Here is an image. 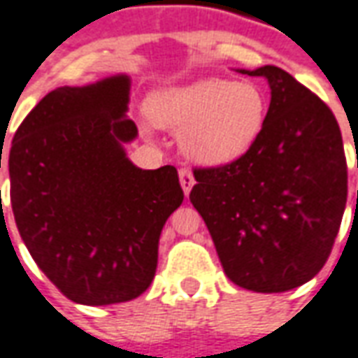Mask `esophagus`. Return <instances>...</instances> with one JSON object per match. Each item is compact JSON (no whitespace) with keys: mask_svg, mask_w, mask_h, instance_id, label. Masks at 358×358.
I'll return each mask as SVG.
<instances>
[{"mask_svg":"<svg viewBox=\"0 0 358 358\" xmlns=\"http://www.w3.org/2000/svg\"><path fill=\"white\" fill-rule=\"evenodd\" d=\"M180 184H182V189H184V194L189 196V192H192V187L196 184V180H194V174L192 171H187V169H180Z\"/></svg>","mask_w":358,"mask_h":358,"instance_id":"esophagus-1","label":"esophagus"}]
</instances>
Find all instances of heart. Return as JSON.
<instances>
[{
    "label": "heart",
    "mask_w": 358,
    "mask_h": 358,
    "mask_svg": "<svg viewBox=\"0 0 358 358\" xmlns=\"http://www.w3.org/2000/svg\"><path fill=\"white\" fill-rule=\"evenodd\" d=\"M147 112L159 126L182 131L187 157L221 166L256 143L266 124L267 101L252 81L201 79L153 94Z\"/></svg>",
    "instance_id": "b5f03b06"
}]
</instances>
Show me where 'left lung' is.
Returning a JSON list of instances; mask_svg holds the SVG:
<instances>
[{
    "instance_id": "left-lung-1",
    "label": "left lung",
    "mask_w": 358,
    "mask_h": 358,
    "mask_svg": "<svg viewBox=\"0 0 358 358\" xmlns=\"http://www.w3.org/2000/svg\"><path fill=\"white\" fill-rule=\"evenodd\" d=\"M240 73L269 83L264 129L236 161L194 169L189 201L232 283L285 292L310 281L331 254L347 203L343 139L326 102L281 67Z\"/></svg>"
}]
</instances>
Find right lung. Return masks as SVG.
<instances>
[{
    "mask_svg": "<svg viewBox=\"0 0 358 358\" xmlns=\"http://www.w3.org/2000/svg\"><path fill=\"white\" fill-rule=\"evenodd\" d=\"M127 102L126 75L59 87L22 120L7 155L22 242L77 304L127 302L147 291L162 227L184 199L174 166L141 171L126 157L122 143L137 137Z\"/></svg>",
    "mask_w": 358,
    "mask_h": 358,
    "instance_id": "add662e5",
    "label": "right lung"
}]
</instances>
